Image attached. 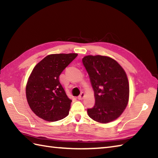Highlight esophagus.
Segmentation results:
<instances>
[{
    "label": "esophagus",
    "instance_id": "1",
    "mask_svg": "<svg viewBox=\"0 0 158 158\" xmlns=\"http://www.w3.org/2000/svg\"><path fill=\"white\" fill-rule=\"evenodd\" d=\"M84 96H85V94L83 93V92H82V93H81V94H80L78 96V99L79 100H82L83 98H84Z\"/></svg>",
    "mask_w": 158,
    "mask_h": 158
}]
</instances>
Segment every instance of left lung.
Masks as SVG:
<instances>
[{
	"instance_id": "left-lung-1",
	"label": "left lung",
	"mask_w": 158,
	"mask_h": 158,
	"mask_svg": "<svg viewBox=\"0 0 158 158\" xmlns=\"http://www.w3.org/2000/svg\"><path fill=\"white\" fill-rule=\"evenodd\" d=\"M94 92L95 105L88 109L90 118L109 123L123 113L129 99L127 75L115 60L107 56H87L82 59Z\"/></svg>"
}]
</instances>
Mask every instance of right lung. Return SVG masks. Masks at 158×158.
<instances>
[{
  "instance_id": "obj_1",
  "label": "right lung",
  "mask_w": 158,
  "mask_h": 158,
  "mask_svg": "<svg viewBox=\"0 0 158 158\" xmlns=\"http://www.w3.org/2000/svg\"><path fill=\"white\" fill-rule=\"evenodd\" d=\"M77 56V53L49 55L32 70L26 85V98L31 109L40 118L56 122L69 115L72 100L59 77Z\"/></svg>"
}]
</instances>
